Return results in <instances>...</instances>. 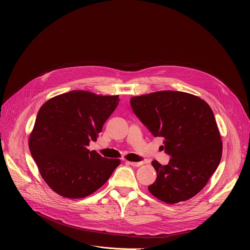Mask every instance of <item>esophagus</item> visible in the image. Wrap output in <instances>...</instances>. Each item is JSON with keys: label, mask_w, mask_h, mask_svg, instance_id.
<instances>
[{"label": "esophagus", "mask_w": 250, "mask_h": 250, "mask_svg": "<svg viewBox=\"0 0 250 250\" xmlns=\"http://www.w3.org/2000/svg\"><path fill=\"white\" fill-rule=\"evenodd\" d=\"M126 163H127L128 165L133 166V167H139V166L145 164V162H131V161H126Z\"/></svg>", "instance_id": "34e87169"}]
</instances>
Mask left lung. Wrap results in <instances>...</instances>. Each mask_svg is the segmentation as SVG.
Segmentation results:
<instances>
[{
	"label": "left lung",
	"mask_w": 250,
	"mask_h": 250,
	"mask_svg": "<svg viewBox=\"0 0 250 250\" xmlns=\"http://www.w3.org/2000/svg\"><path fill=\"white\" fill-rule=\"evenodd\" d=\"M133 113L153 136L163 137L167 165L152 161L157 178L149 192L176 204L197 195L220 164L223 144L215 116L201 98L178 91L132 97Z\"/></svg>",
	"instance_id": "left-lung-1"
}]
</instances>
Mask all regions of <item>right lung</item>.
<instances>
[{
    "mask_svg": "<svg viewBox=\"0 0 250 250\" xmlns=\"http://www.w3.org/2000/svg\"><path fill=\"white\" fill-rule=\"evenodd\" d=\"M119 101V96L74 90L48 100L40 109L28 146L43 180L60 196L80 199L93 194L120 165V159L88 149Z\"/></svg>",
    "mask_w": 250,
    "mask_h": 250,
    "instance_id": "1",
    "label": "right lung"
}]
</instances>
